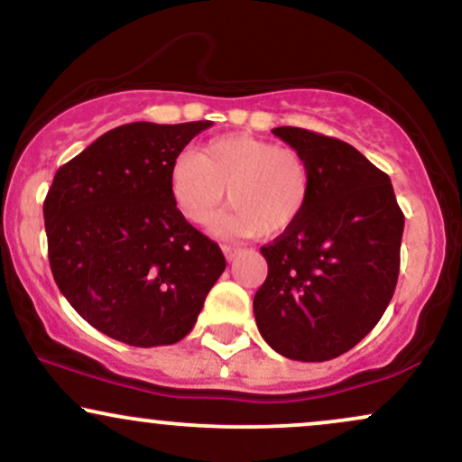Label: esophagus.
<instances>
[{
  "mask_svg": "<svg viewBox=\"0 0 462 462\" xmlns=\"http://www.w3.org/2000/svg\"><path fill=\"white\" fill-rule=\"evenodd\" d=\"M221 249H224V256L226 261H235V258L241 254V247H232V245H221Z\"/></svg>",
  "mask_w": 462,
  "mask_h": 462,
  "instance_id": "esophagus-1",
  "label": "esophagus"
}]
</instances>
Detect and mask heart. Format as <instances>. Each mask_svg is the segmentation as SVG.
<instances>
[{
    "mask_svg": "<svg viewBox=\"0 0 462 462\" xmlns=\"http://www.w3.org/2000/svg\"><path fill=\"white\" fill-rule=\"evenodd\" d=\"M173 201L190 224H208L221 204L232 208L217 232L227 236H278L304 215L310 169L298 152L247 134L210 141L199 153L180 156L169 176Z\"/></svg>",
    "mask_w": 462,
    "mask_h": 462,
    "instance_id": "heart-1",
    "label": "heart"
}]
</instances>
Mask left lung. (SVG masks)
Listing matches in <instances>:
<instances>
[{
	"instance_id": "8db88e82",
	"label": "left lung",
	"mask_w": 462,
	"mask_h": 462,
	"mask_svg": "<svg viewBox=\"0 0 462 462\" xmlns=\"http://www.w3.org/2000/svg\"><path fill=\"white\" fill-rule=\"evenodd\" d=\"M310 169L301 219L261 247L267 280L254 315L275 352L301 363L346 354L384 315L400 273L404 213L389 176L356 147L304 128H273Z\"/></svg>"
}]
</instances>
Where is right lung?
Instances as JSON below:
<instances>
[{
  "instance_id": "1",
  "label": "right lung",
  "mask_w": 462,
  "mask_h": 462,
  "mask_svg": "<svg viewBox=\"0 0 462 462\" xmlns=\"http://www.w3.org/2000/svg\"><path fill=\"white\" fill-rule=\"evenodd\" d=\"M210 121L119 125L56 171L43 204L50 267L82 319L134 347L193 330L226 269L176 208L169 176Z\"/></svg>"
}]
</instances>
